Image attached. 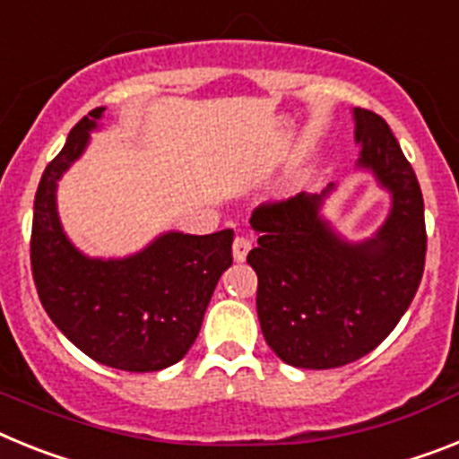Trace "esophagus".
I'll list each match as a JSON object with an SVG mask.
<instances>
[{
	"label": "esophagus",
	"instance_id": "obj_1",
	"mask_svg": "<svg viewBox=\"0 0 459 459\" xmlns=\"http://www.w3.org/2000/svg\"><path fill=\"white\" fill-rule=\"evenodd\" d=\"M249 249H252V242L247 240V238H242V235H238L233 240V258L238 263H242L247 258V254H249Z\"/></svg>",
	"mask_w": 459,
	"mask_h": 459
}]
</instances>
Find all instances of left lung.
Returning <instances> with one entry per match:
<instances>
[{"label": "left lung", "instance_id": "1", "mask_svg": "<svg viewBox=\"0 0 459 459\" xmlns=\"http://www.w3.org/2000/svg\"><path fill=\"white\" fill-rule=\"evenodd\" d=\"M360 157L390 196L388 217L369 238L349 240L324 214L321 194H298L261 205L249 224L258 247L256 312L263 337L293 368H342L368 356L393 333L411 305L425 268V207L411 163L384 117L353 108Z\"/></svg>", "mask_w": 459, "mask_h": 459}]
</instances>
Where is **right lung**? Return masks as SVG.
<instances>
[{"instance_id":"right-lung-1","label":"right lung","mask_w":459,"mask_h":459,"mask_svg":"<svg viewBox=\"0 0 459 459\" xmlns=\"http://www.w3.org/2000/svg\"><path fill=\"white\" fill-rule=\"evenodd\" d=\"M106 108L71 129L34 198L31 273L43 309L91 360L125 372H159L186 356L219 277L230 268L233 230H166L125 258L82 254L64 233L57 185L90 145Z\"/></svg>"}]
</instances>
